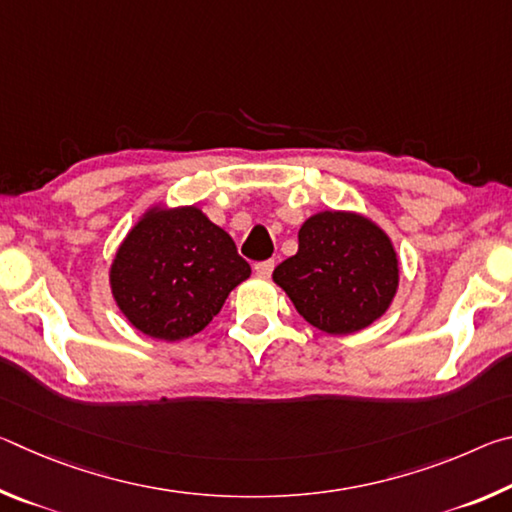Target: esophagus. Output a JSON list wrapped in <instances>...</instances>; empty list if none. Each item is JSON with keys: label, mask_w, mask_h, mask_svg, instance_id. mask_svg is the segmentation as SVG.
<instances>
[{"label": "esophagus", "mask_w": 512, "mask_h": 512, "mask_svg": "<svg viewBox=\"0 0 512 512\" xmlns=\"http://www.w3.org/2000/svg\"><path fill=\"white\" fill-rule=\"evenodd\" d=\"M273 268H275L273 259H266V262H257V264H255V273H257L259 277H271Z\"/></svg>", "instance_id": "1"}]
</instances>
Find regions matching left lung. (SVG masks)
Instances as JSON below:
<instances>
[{"mask_svg": "<svg viewBox=\"0 0 512 512\" xmlns=\"http://www.w3.org/2000/svg\"><path fill=\"white\" fill-rule=\"evenodd\" d=\"M273 282L309 325L343 336L386 314L400 284V259L368 216L325 210L302 223L298 253L275 268Z\"/></svg>", "mask_w": 512, "mask_h": 512, "instance_id": "obj_1", "label": "left lung"}]
</instances>
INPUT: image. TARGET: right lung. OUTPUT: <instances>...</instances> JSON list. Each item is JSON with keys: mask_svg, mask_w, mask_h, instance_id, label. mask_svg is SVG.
<instances>
[{"mask_svg": "<svg viewBox=\"0 0 512 512\" xmlns=\"http://www.w3.org/2000/svg\"><path fill=\"white\" fill-rule=\"evenodd\" d=\"M248 277L250 266L235 241L196 205L146 210L110 264L119 311L160 341L201 332Z\"/></svg>", "mask_w": 512, "mask_h": 512, "instance_id": "obj_1", "label": "right lung"}]
</instances>
